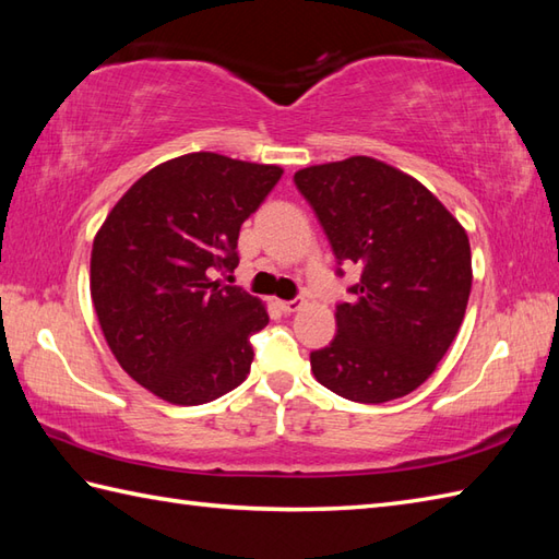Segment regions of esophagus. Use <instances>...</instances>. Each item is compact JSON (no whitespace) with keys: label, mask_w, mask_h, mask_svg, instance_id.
<instances>
[{"label":"esophagus","mask_w":559,"mask_h":559,"mask_svg":"<svg viewBox=\"0 0 559 559\" xmlns=\"http://www.w3.org/2000/svg\"><path fill=\"white\" fill-rule=\"evenodd\" d=\"M278 307L286 314H293V312H298L300 307H302V298H293V300H278Z\"/></svg>","instance_id":"34e87169"}]
</instances>
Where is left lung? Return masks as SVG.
Masks as SVG:
<instances>
[{"instance_id":"1","label":"left lung","mask_w":559,"mask_h":559,"mask_svg":"<svg viewBox=\"0 0 559 559\" xmlns=\"http://www.w3.org/2000/svg\"><path fill=\"white\" fill-rule=\"evenodd\" d=\"M338 261L358 264L336 336L310 353L319 384L358 403L418 389L444 358L466 314L471 245L432 192L391 165L353 156L295 173Z\"/></svg>"}]
</instances>
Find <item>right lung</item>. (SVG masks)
<instances>
[{
  "instance_id": "obj_1",
  "label": "right lung",
  "mask_w": 559,
  "mask_h": 559,
  "mask_svg": "<svg viewBox=\"0 0 559 559\" xmlns=\"http://www.w3.org/2000/svg\"><path fill=\"white\" fill-rule=\"evenodd\" d=\"M283 170L187 153L148 170L117 201L93 240L91 298L122 370L153 394L199 406L245 382L249 336L269 314L218 281L240 264L242 223Z\"/></svg>"
}]
</instances>
